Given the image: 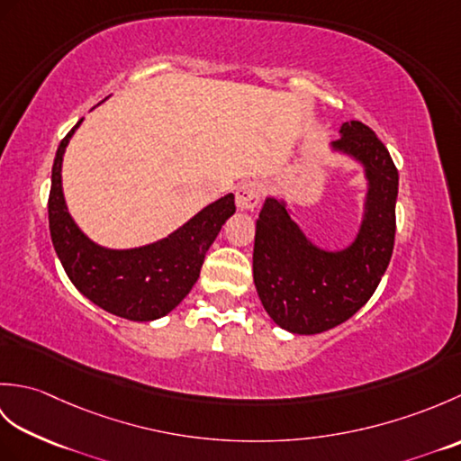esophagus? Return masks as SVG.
Segmentation results:
<instances>
[{
    "label": "esophagus",
    "instance_id": "obj_1",
    "mask_svg": "<svg viewBox=\"0 0 461 461\" xmlns=\"http://www.w3.org/2000/svg\"><path fill=\"white\" fill-rule=\"evenodd\" d=\"M266 192V185L261 182L253 180V182H241L238 185V192H236V203L241 212H248L258 208L259 202H261V195Z\"/></svg>",
    "mask_w": 461,
    "mask_h": 461
}]
</instances>
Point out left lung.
Returning <instances> with one entry per match:
<instances>
[{"instance_id":"left-lung-1","label":"left lung","mask_w":461,"mask_h":461,"mask_svg":"<svg viewBox=\"0 0 461 461\" xmlns=\"http://www.w3.org/2000/svg\"><path fill=\"white\" fill-rule=\"evenodd\" d=\"M330 149L365 168V213L345 249L315 246L287 203L267 198L256 223L253 281L267 315L295 335H317L350 319L376 291L393 258L398 170L386 146L366 124L340 126Z\"/></svg>"}]
</instances>
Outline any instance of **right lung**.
Returning a JSON list of instances; mask_svg holds the SVG:
<instances>
[{
  "mask_svg": "<svg viewBox=\"0 0 461 461\" xmlns=\"http://www.w3.org/2000/svg\"><path fill=\"white\" fill-rule=\"evenodd\" d=\"M81 122L59 144L51 172L47 208L57 258L73 285L106 312L139 322L160 319L178 307L198 281L205 253L236 212L233 194L205 205L168 238L132 249L103 248L79 230L63 195V154Z\"/></svg>",
  "mask_w": 461,
  "mask_h": 461,
  "instance_id": "add662e5",
  "label": "right lung"
}]
</instances>
